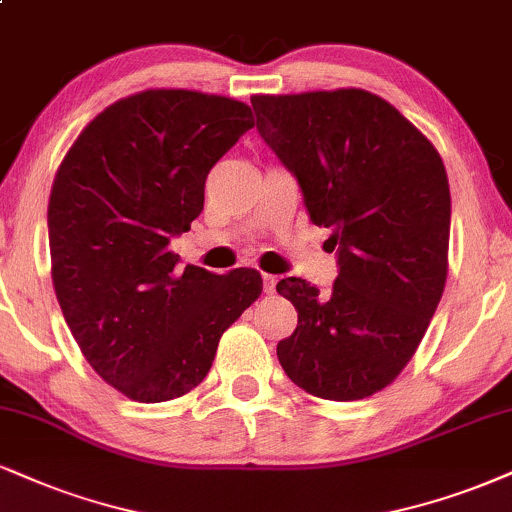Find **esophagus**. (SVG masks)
<instances>
[{
    "label": "esophagus",
    "mask_w": 512,
    "mask_h": 512,
    "mask_svg": "<svg viewBox=\"0 0 512 512\" xmlns=\"http://www.w3.org/2000/svg\"><path fill=\"white\" fill-rule=\"evenodd\" d=\"M277 285V277L275 275H263V292L273 294Z\"/></svg>",
    "instance_id": "esophagus-1"
}]
</instances>
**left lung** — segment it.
<instances>
[{
    "label": "left lung",
    "instance_id": "obj_1",
    "mask_svg": "<svg viewBox=\"0 0 512 512\" xmlns=\"http://www.w3.org/2000/svg\"><path fill=\"white\" fill-rule=\"evenodd\" d=\"M256 130L299 182L313 225L330 227V294L277 282L299 313L277 344L308 394L358 401L413 358L446 285L451 192L444 163L413 123L365 90L251 97Z\"/></svg>",
    "mask_w": 512,
    "mask_h": 512
}]
</instances>
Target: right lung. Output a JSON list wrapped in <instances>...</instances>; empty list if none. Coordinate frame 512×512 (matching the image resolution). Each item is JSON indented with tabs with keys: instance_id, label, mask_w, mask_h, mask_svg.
Instances as JSON below:
<instances>
[{
	"instance_id": "1",
	"label": "right lung",
	"mask_w": 512,
	"mask_h": 512,
	"mask_svg": "<svg viewBox=\"0 0 512 512\" xmlns=\"http://www.w3.org/2000/svg\"><path fill=\"white\" fill-rule=\"evenodd\" d=\"M251 128V109L235 99L147 90L99 113L56 173V299L87 363L132 401L197 387L223 332L261 296L256 270H178L168 251L204 211L211 168Z\"/></svg>"
}]
</instances>
